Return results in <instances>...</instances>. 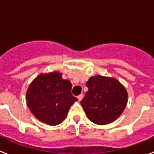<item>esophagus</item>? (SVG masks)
I'll use <instances>...</instances> for the list:
<instances>
[{"instance_id": "esophagus-1", "label": "esophagus", "mask_w": 154, "mask_h": 154, "mask_svg": "<svg viewBox=\"0 0 154 154\" xmlns=\"http://www.w3.org/2000/svg\"><path fill=\"white\" fill-rule=\"evenodd\" d=\"M77 98H78L79 101L80 102L82 100V98H83V95H82V94H80L79 96H78V97H77Z\"/></svg>"}]
</instances>
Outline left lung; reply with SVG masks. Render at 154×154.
I'll return each mask as SVG.
<instances>
[{
	"instance_id": "obj_1",
	"label": "left lung",
	"mask_w": 154,
	"mask_h": 154,
	"mask_svg": "<svg viewBox=\"0 0 154 154\" xmlns=\"http://www.w3.org/2000/svg\"><path fill=\"white\" fill-rule=\"evenodd\" d=\"M86 86L89 90L81 105L92 123L108 124L123 113L127 104L128 93L116 79L97 75L89 78Z\"/></svg>"
}]
</instances>
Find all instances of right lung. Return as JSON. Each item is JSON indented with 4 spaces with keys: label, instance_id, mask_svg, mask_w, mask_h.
Returning a JSON list of instances; mask_svg holds the SVG:
<instances>
[{
    "label": "right lung",
    "instance_id": "add662e5",
    "mask_svg": "<svg viewBox=\"0 0 154 154\" xmlns=\"http://www.w3.org/2000/svg\"><path fill=\"white\" fill-rule=\"evenodd\" d=\"M58 71L42 73L31 82L26 92L27 106L31 113L50 126L65 119L71 106L78 99L71 94L72 84Z\"/></svg>",
    "mask_w": 154,
    "mask_h": 154
}]
</instances>
